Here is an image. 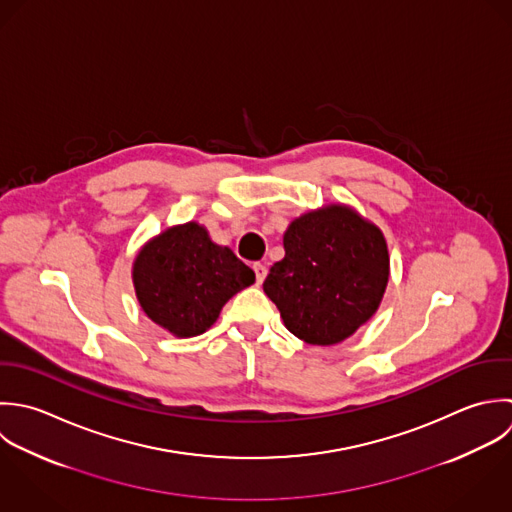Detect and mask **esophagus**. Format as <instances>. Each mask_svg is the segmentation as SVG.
Here are the masks:
<instances>
[{
	"instance_id": "34e87169",
	"label": "esophagus",
	"mask_w": 512,
	"mask_h": 512,
	"mask_svg": "<svg viewBox=\"0 0 512 512\" xmlns=\"http://www.w3.org/2000/svg\"><path fill=\"white\" fill-rule=\"evenodd\" d=\"M254 272H256V282H258V284H262V282H264V278H266V274H268L266 266H264V264H260V262H256V264H254Z\"/></svg>"
}]
</instances>
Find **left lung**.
Returning <instances> with one entry per match:
<instances>
[{"instance_id":"obj_1","label":"left lung","mask_w":512,"mask_h":512,"mask_svg":"<svg viewBox=\"0 0 512 512\" xmlns=\"http://www.w3.org/2000/svg\"><path fill=\"white\" fill-rule=\"evenodd\" d=\"M264 280L284 326L312 345L349 338L379 308L389 280L383 232L345 204L296 218Z\"/></svg>"}]
</instances>
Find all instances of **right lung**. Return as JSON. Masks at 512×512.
Here are the masks:
<instances>
[{
    "label": "right lung",
    "mask_w": 512,
    "mask_h": 512,
    "mask_svg": "<svg viewBox=\"0 0 512 512\" xmlns=\"http://www.w3.org/2000/svg\"><path fill=\"white\" fill-rule=\"evenodd\" d=\"M254 280V272L230 248L214 244L198 222L167 228L133 264L143 312L176 338L204 334L222 306Z\"/></svg>",
    "instance_id": "right-lung-1"
}]
</instances>
